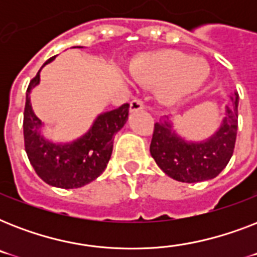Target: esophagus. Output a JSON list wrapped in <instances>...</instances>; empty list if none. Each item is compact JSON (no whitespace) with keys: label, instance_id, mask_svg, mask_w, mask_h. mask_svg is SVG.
<instances>
[{"label":"esophagus","instance_id":"34e87169","mask_svg":"<svg viewBox=\"0 0 257 257\" xmlns=\"http://www.w3.org/2000/svg\"><path fill=\"white\" fill-rule=\"evenodd\" d=\"M131 112H137V110H141V109H144V104H143V101L139 100V98H135V100L131 101Z\"/></svg>","mask_w":257,"mask_h":257}]
</instances>
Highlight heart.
I'll use <instances>...</instances> for the list:
<instances>
[{
  "label": "heart",
  "mask_w": 257,
  "mask_h": 257,
  "mask_svg": "<svg viewBox=\"0 0 257 257\" xmlns=\"http://www.w3.org/2000/svg\"><path fill=\"white\" fill-rule=\"evenodd\" d=\"M129 70L140 85L159 86V98L169 106L195 94L211 74L207 61L179 50L144 54L131 64Z\"/></svg>",
  "instance_id": "heart-1"
}]
</instances>
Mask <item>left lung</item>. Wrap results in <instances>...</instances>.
<instances>
[{
	"instance_id": "8db88e82",
	"label": "left lung",
	"mask_w": 257,
	"mask_h": 257,
	"mask_svg": "<svg viewBox=\"0 0 257 257\" xmlns=\"http://www.w3.org/2000/svg\"><path fill=\"white\" fill-rule=\"evenodd\" d=\"M229 98L219 129L207 140H185L168 117L155 124L149 151L165 175L181 183H199L215 179L227 167L237 135L239 94L235 92Z\"/></svg>"
}]
</instances>
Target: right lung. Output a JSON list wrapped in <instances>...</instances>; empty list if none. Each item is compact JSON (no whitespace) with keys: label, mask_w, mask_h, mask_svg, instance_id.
I'll return each mask as SVG.
<instances>
[{"label":"right lung","mask_w":257,"mask_h":257,"mask_svg":"<svg viewBox=\"0 0 257 257\" xmlns=\"http://www.w3.org/2000/svg\"><path fill=\"white\" fill-rule=\"evenodd\" d=\"M54 58L56 56L49 58L42 68ZM41 69L26 90L24 112L26 155L36 173L46 184L64 189L81 188L96 180L106 168L112 156L114 135L128 120L129 104L98 114L88 132L76 140L54 143L44 136V122L36 116L30 104V92L40 84Z\"/></svg>","instance_id":"1"}]
</instances>
